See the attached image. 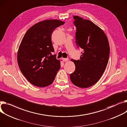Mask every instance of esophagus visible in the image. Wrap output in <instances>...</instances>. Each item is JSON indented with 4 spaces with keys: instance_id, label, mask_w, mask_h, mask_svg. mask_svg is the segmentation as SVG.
<instances>
[{
    "instance_id": "esophagus-1",
    "label": "esophagus",
    "mask_w": 127,
    "mask_h": 127,
    "mask_svg": "<svg viewBox=\"0 0 127 127\" xmlns=\"http://www.w3.org/2000/svg\"><path fill=\"white\" fill-rule=\"evenodd\" d=\"M69 60V59L68 58H63V61L64 62H67Z\"/></svg>"
}]
</instances>
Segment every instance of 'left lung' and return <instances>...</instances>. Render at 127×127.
I'll return each instance as SVG.
<instances>
[{"label": "left lung", "mask_w": 127, "mask_h": 127, "mask_svg": "<svg viewBox=\"0 0 127 127\" xmlns=\"http://www.w3.org/2000/svg\"><path fill=\"white\" fill-rule=\"evenodd\" d=\"M77 28L75 43L83 49L80 59L73 60L74 71L70 75L71 82L80 88H88L97 83L107 65L110 47L104 31L89 20L74 16Z\"/></svg>", "instance_id": "obj_1"}]
</instances>
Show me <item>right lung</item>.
I'll list each match as a JSON object with an SVG mask.
<instances>
[{"instance_id":"obj_1","label":"right lung","mask_w":127,"mask_h":127,"mask_svg":"<svg viewBox=\"0 0 127 127\" xmlns=\"http://www.w3.org/2000/svg\"><path fill=\"white\" fill-rule=\"evenodd\" d=\"M64 22L50 19L40 21L24 35L17 53L19 68L33 85L44 87L52 84L60 68V61L53 55L52 42L54 31Z\"/></svg>"}]
</instances>
